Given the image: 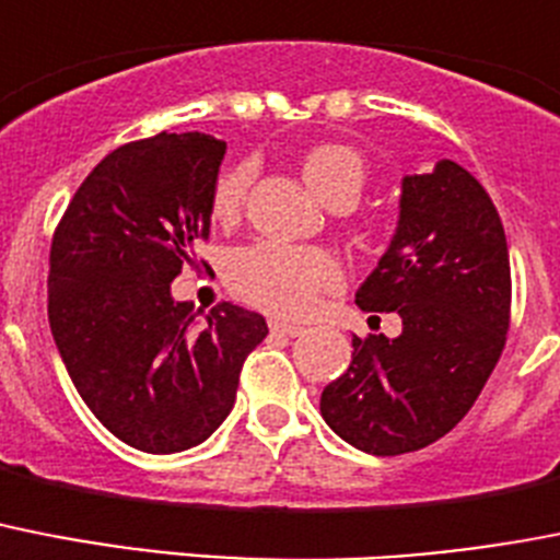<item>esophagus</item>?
<instances>
[{
	"instance_id": "obj_1",
	"label": "esophagus",
	"mask_w": 560,
	"mask_h": 560,
	"mask_svg": "<svg viewBox=\"0 0 560 560\" xmlns=\"http://www.w3.org/2000/svg\"><path fill=\"white\" fill-rule=\"evenodd\" d=\"M269 328H271V334H283V337H300V334H305L303 326H294V323H283V319H271Z\"/></svg>"
}]
</instances>
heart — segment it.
<instances>
[{
  "label": "heart",
  "instance_id": "obj_1",
  "mask_svg": "<svg viewBox=\"0 0 560 560\" xmlns=\"http://www.w3.org/2000/svg\"><path fill=\"white\" fill-rule=\"evenodd\" d=\"M303 180L323 203L360 198L365 186V161L346 143H319L305 152ZM252 170L237 164L214 184L212 218L232 221L241 212ZM226 280L232 291L262 312L303 317L314 308L317 294L334 289L342 280L337 257L319 246H285V243H252L237 248L226 262Z\"/></svg>",
  "mask_w": 560,
  "mask_h": 560
}]
</instances>
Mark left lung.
Returning <instances> with one entry per match:
<instances>
[{
    "mask_svg": "<svg viewBox=\"0 0 560 560\" xmlns=\"http://www.w3.org/2000/svg\"><path fill=\"white\" fill-rule=\"evenodd\" d=\"M362 312H396L399 337H353L351 365L319 396L339 439L374 456L428 447L472 408L510 326L504 226L456 161L405 175L394 237L357 289Z\"/></svg>",
    "mask_w": 560,
    "mask_h": 560,
    "instance_id": "obj_1",
    "label": "left lung"
}]
</instances>
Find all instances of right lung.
<instances>
[{"label":"right lung","mask_w":560,"mask_h":560,"mask_svg":"<svg viewBox=\"0 0 560 560\" xmlns=\"http://www.w3.org/2000/svg\"><path fill=\"white\" fill-rule=\"evenodd\" d=\"M226 143L158 132L109 152L73 195L50 246L47 317L79 396L143 453L207 442L234 408L266 319L221 303L203 319L172 280L209 234Z\"/></svg>","instance_id":"1"}]
</instances>
